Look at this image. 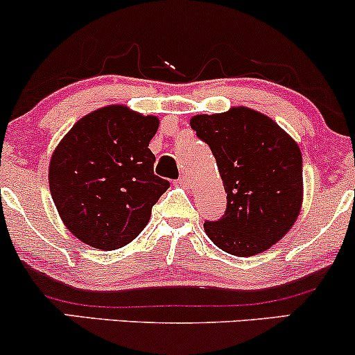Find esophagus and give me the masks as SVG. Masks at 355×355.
<instances>
[{
	"instance_id": "obj_1",
	"label": "esophagus",
	"mask_w": 355,
	"mask_h": 355,
	"mask_svg": "<svg viewBox=\"0 0 355 355\" xmlns=\"http://www.w3.org/2000/svg\"><path fill=\"white\" fill-rule=\"evenodd\" d=\"M177 183H180V185H183V187H189L190 180H189V177H187V175H182V177L177 180Z\"/></svg>"
}]
</instances>
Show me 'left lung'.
<instances>
[{"instance_id":"1","label":"left lung","mask_w":355,"mask_h":355,"mask_svg":"<svg viewBox=\"0 0 355 355\" xmlns=\"http://www.w3.org/2000/svg\"><path fill=\"white\" fill-rule=\"evenodd\" d=\"M210 146L223 189L225 214L203 229L223 252L250 257L287 234L302 205V155L274 120L239 107L190 120Z\"/></svg>"}]
</instances>
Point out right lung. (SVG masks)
Here are the masks:
<instances>
[{
  "mask_svg": "<svg viewBox=\"0 0 355 355\" xmlns=\"http://www.w3.org/2000/svg\"><path fill=\"white\" fill-rule=\"evenodd\" d=\"M157 130V116L112 105L76 121L56 146L51 197L81 242L115 250L145 229L152 207L170 187L153 173L148 144Z\"/></svg>",
  "mask_w": 355,
  "mask_h": 355,
  "instance_id": "obj_1",
  "label": "right lung"
}]
</instances>
